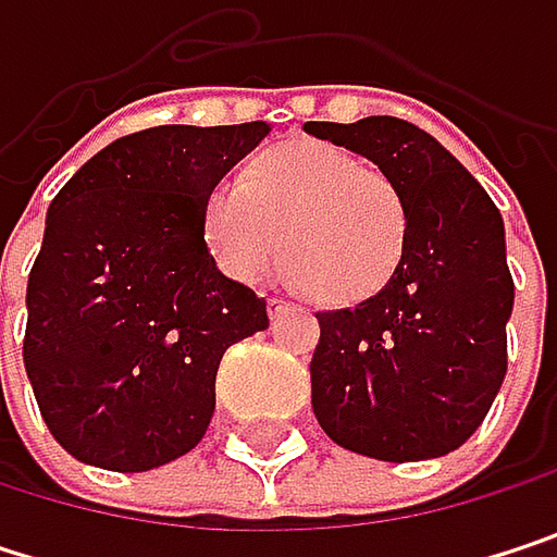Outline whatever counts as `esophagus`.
<instances>
[{"instance_id":"obj_1","label":"esophagus","mask_w":557,"mask_h":557,"mask_svg":"<svg viewBox=\"0 0 557 557\" xmlns=\"http://www.w3.org/2000/svg\"><path fill=\"white\" fill-rule=\"evenodd\" d=\"M289 309V302H283V299H268V312H271V319H277Z\"/></svg>"}]
</instances>
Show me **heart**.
Masks as SVG:
<instances>
[{
    "instance_id": "heart-1",
    "label": "heart",
    "mask_w": 557,
    "mask_h": 557,
    "mask_svg": "<svg viewBox=\"0 0 557 557\" xmlns=\"http://www.w3.org/2000/svg\"><path fill=\"white\" fill-rule=\"evenodd\" d=\"M406 202L387 173L329 141L293 138L258 151L238 183L202 202V242L238 283H261L280 264L329 309L374 299L406 255Z\"/></svg>"
}]
</instances>
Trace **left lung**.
<instances>
[{
  "label": "left lung",
  "mask_w": 557,
  "mask_h": 557,
  "mask_svg": "<svg viewBox=\"0 0 557 557\" xmlns=\"http://www.w3.org/2000/svg\"><path fill=\"white\" fill-rule=\"evenodd\" d=\"M302 132L377 164L406 202V255L387 286L315 312L312 412L325 435L377 461H425L461 448L506 374L512 277L500 209L429 132L371 115Z\"/></svg>",
  "instance_id": "left-lung-1"
}]
</instances>
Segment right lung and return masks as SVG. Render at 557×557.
<instances>
[{"label":"right lung","instance_id":"right-lung-1","mask_svg":"<svg viewBox=\"0 0 557 557\" xmlns=\"http://www.w3.org/2000/svg\"><path fill=\"white\" fill-rule=\"evenodd\" d=\"M268 135V122L145 128L54 196L25 296V371L76 461L135 474L196 448L225 348L271 325L202 242L209 189Z\"/></svg>","mask_w":557,"mask_h":557}]
</instances>
